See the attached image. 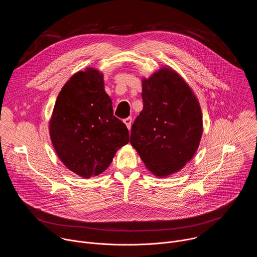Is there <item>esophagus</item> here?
<instances>
[{"mask_svg":"<svg viewBox=\"0 0 257 257\" xmlns=\"http://www.w3.org/2000/svg\"><path fill=\"white\" fill-rule=\"evenodd\" d=\"M123 122L125 123V125L127 126V128L130 130V129H131V124H132V118L128 117V118L124 119V121H123Z\"/></svg>","mask_w":257,"mask_h":257,"instance_id":"esophagus-1","label":"esophagus"}]
</instances>
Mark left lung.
<instances>
[{"mask_svg":"<svg viewBox=\"0 0 257 257\" xmlns=\"http://www.w3.org/2000/svg\"><path fill=\"white\" fill-rule=\"evenodd\" d=\"M143 108L130 143L157 177L179 172L196 153L202 135L199 102L177 72L164 67L142 79Z\"/></svg>","mask_w":257,"mask_h":257,"instance_id":"obj_1","label":"left lung"}]
</instances>
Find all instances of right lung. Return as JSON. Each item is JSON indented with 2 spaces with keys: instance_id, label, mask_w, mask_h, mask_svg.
Here are the masks:
<instances>
[{
  "instance_id": "1",
  "label": "right lung",
  "mask_w": 257,
  "mask_h": 257,
  "mask_svg": "<svg viewBox=\"0 0 257 257\" xmlns=\"http://www.w3.org/2000/svg\"><path fill=\"white\" fill-rule=\"evenodd\" d=\"M50 135L61 162L83 178L98 176L129 142L126 125L113 114L103 75L86 68L60 91L50 120Z\"/></svg>"
}]
</instances>
